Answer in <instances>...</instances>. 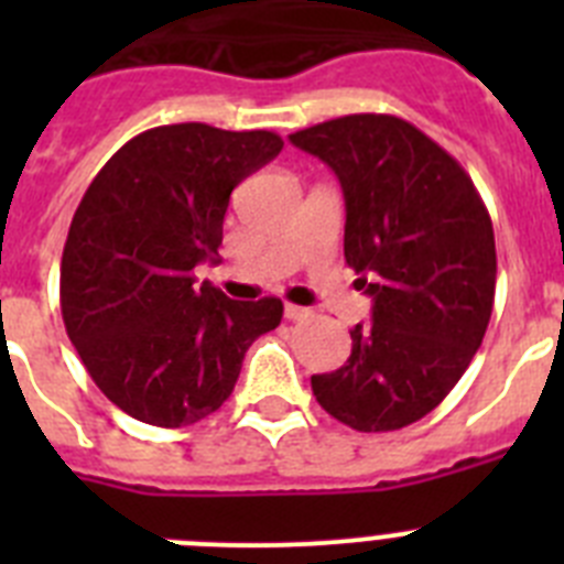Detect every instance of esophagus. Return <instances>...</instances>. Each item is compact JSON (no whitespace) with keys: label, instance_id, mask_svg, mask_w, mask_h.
<instances>
[{"label":"esophagus","instance_id":"obj_1","mask_svg":"<svg viewBox=\"0 0 564 564\" xmlns=\"http://www.w3.org/2000/svg\"><path fill=\"white\" fill-rule=\"evenodd\" d=\"M313 311H307V307H299V305H285V318L288 322H305V318H311Z\"/></svg>","mask_w":564,"mask_h":564}]
</instances>
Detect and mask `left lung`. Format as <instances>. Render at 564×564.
<instances>
[{
	"label": "left lung",
	"mask_w": 564,
	"mask_h": 564,
	"mask_svg": "<svg viewBox=\"0 0 564 564\" xmlns=\"http://www.w3.org/2000/svg\"><path fill=\"white\" fill-rule=\"evenodd\" d=\"M291 143L336 172L344 259L372 296L350 330V358L313 376L322 410L358 432H392L430 415L486 336L497 285L491 217L466 169L395 115H344Z\"/></svg>",
	"instance_id": "left-lung-1"
}]
</instances>
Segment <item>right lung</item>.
<instances>
[{
  "mask_svg": "<svg viewBox=\"0 0 564 564\" xmlns=\"http://www.w3.org/2000/svg\"><path fill=\"white\" fill-rule=\"evenodd\" d=\"M282 152L268 129L169 123L104 163L69 223L62 318L89 378L134 421L181 430L234 392L282 302H237L194 268L217 262L231 192Z\"/></svg>",
  "mask_w": 564,
  "mask_h": 564,
  "instance_id": "add662e5",
  "label": "right lung"
}]
</instances>
